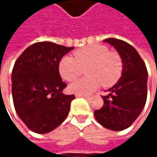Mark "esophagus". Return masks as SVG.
Instances as JSON below:
<instances>
[{"mask_svg":"<svg viewBox=\"0 0 157 157\" xmlns=\"http://www.w3.org/2000/svg\"><path fill=\"white\" fill-rule=\"evenodd\" d=\"M76 97H83V98H85L87 100L90 99V96H88V95H79V94H76Z\"/></svg>","mask_w":157,"mask_h":157,"instance_id":"34e87169","label":"esophagus"}]
</instances>
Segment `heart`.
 <instances>
[{"label": "heart", "mask_w": 157, "mask_h": 157, "mask_svg": "<svg viewBox=\"0 0 157 157\" xmlns=\"http://www.w3.org/2000/svg\"><path fill=\"white\" fill-rule=\"evenodd\" d=\"M86 77L75 81L69 90L79 95H85L95 91L102 83L105 87L114 84L122 75L123 62L115 52H109L104 45H91L75 52V58L64 56L59 63V73L67 82L79 77L82 69Z\"/></svg>", "instance_id": "b5f03b06"}]
</instances>
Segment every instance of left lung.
<instances>
[{
  "label": "left lung",
  "instance_id": "obj_1",
  "mask_svg": "<svg viewBox=\"0 0 157 157\" xmlns=\"http://www.w3.org/2000/svg\"><path fill=\"white\" fill-rule=\"evenodd\" d=\"M114 48L123 62L118 82L102 96L104 105L94 114L97 122L113 131L128 128L144 107L147 97V70L137 51L128 43L109 38L104 40Z\"/></svg>",
  "mask_w": 157,
  "mask_h": 157
}]
</instances>
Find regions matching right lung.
I'll return each instance as SVG.
<instances>
[{
    "label": "right lung",
    "mask_w": 157,
    "mask_h": 157,
    "mask_svg": "<svg viewBox=\"0 0 157 157\" xmlns=\"http://www.w3.org/2000/svg\"><path fill=\"white\" fill-rule=\"evenodd\" d=\"M74 47L51 42L30 45L19 56L12 73V94L17 114L37 134H46L67 117L74 94H63L67 84L59 73L61 59Z\"/></svg>",
    "instance_id": "1"
}]
</instances>
